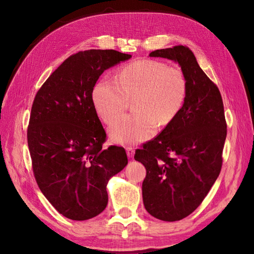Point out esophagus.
Instances as JSON below:
<instances>
[{"mask_svg":"<svg viewBox=\"0 0 254 254\" xmlns=\"http://www.w3.org/2000/svg\"><path fill=\"white\" fill-rule=\"evenodd\" d=\"M134 153H135V150H134L132 147H127V154L128 158H133Z\"/></svg>","mask_w":254,"mask_h":254,"instance_id":"esophagus-1","label":"esophagus"}]
</instances>
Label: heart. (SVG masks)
<instances>
[{"instance_id":"heart-1","label":"heart","mask_w":254,"mask_h":254,"mask_svg":"<svg viewBox=\"0 0 254 254\" xmlns=\"http://www.w3.org/2000/svg\"><path fill=\"white\" fill-rule=\"evenodd\" d=\"M188 94V81L178 67L155 60H138L123 66L117 81L103 78L92 90L96 113L106 123L114 120L133 101L135 114L116 121L109 136L116 144L136 145L151 138L157 127L176 119Z\"/></svg>"}]
</instances>
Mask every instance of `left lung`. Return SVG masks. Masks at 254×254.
<instances>
[{
	"label": "left lung",
	"mask_w": 254,
	"mask_h": 254,
	"mask_svg": "<svg viewBox=\"0 0 254 254\" xmlns=\"http://www.w3.org/2000/svg\"><path fill=\"white\" fill-rule=\"evenodd\" d=\"M149 57L177 62L188 81L187 99L176 119L134 155L147 171L142 181L146 210L173 222L196 209L219 176L226 138L224 107L218 87L189 48L158 49Z\"/></svg>",
	"instance_id": "obj_1"
}]
</instances>
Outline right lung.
<instances>
[{
  "label": "right lung",
  "instance_id": "obj_1",
  "mask_svg": "<svg viewBox=\"0 0 254 254\" xmlns=\"http://www.w3.org/2000/svg\"><path fill=\"white\" fill-rule=\"evenodd\" d=\"M131 55L91 49L67 58L37 91L28 127L34 177L64 217L83 221L108 203V180L127 164L125 148L103 149L106 133L92 90L104 70Z\"/></svg>",
  "mask_w": 254,
  "mask_h": 254
}]
</instances>
